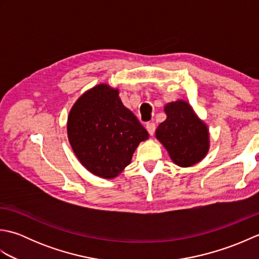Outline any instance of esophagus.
I'll return each instance as SVG.
<instances>
[{"mask_svg":"<svg viewBox=\"0 0 259 259\" xmlns=\"http://www.w3.org/2000/svg\"><path fill=\"white\" fill-rule=\"evenodd\" d=\"M146 129L148 133H149L150 136H153V134H155V130H156V124L153 122H148L146 124Z\"/></svg>","mask_w":259,"mask_h":259,"instance_id":"obj_1","label":"esophagus"}]
</instances>
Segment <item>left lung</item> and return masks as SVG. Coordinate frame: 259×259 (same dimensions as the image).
<instances>
[{
    "instance_id": "left-lung-1",
    "label": "left lung",
    "mask_w": 259,
    "mask_h": 259,
    "mask_svg": "<svg viewBox=\"0 0 259 259\" xmlns=\"http://www.w3.org/2000/svg\"><path fill=\"white\" fill-rule=\"evenodd\" d=\"M166 120L159 124L156 138L179 167H191L207 156L210 147L209 129L185 100L167 103Z\"/></svg>"
}]
</instances>
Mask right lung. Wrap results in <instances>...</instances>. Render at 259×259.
<instances>
[{"label":"right lung","instance_id":"right-lung-1","mask_svg":"<svg viewBox=\"0 0 259 259\" xmlns=\"http://www.w3.org/2000/svg\"><path fill=\"white\" fill-rule=\"evenodd\" d=\"M71 148L88 171L113 179L130 164L141 141L149 138L123 106L119 90L107 83L91 88L71 108L67 122Z\"/></svg>","mask_w":259,"mask_h":259}]
</instances>
